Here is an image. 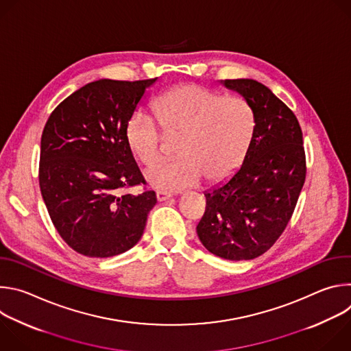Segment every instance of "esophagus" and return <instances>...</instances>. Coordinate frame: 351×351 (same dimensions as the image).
<instances>
[{"instance_id":"obj_1","label":"esophagus","mask_w":351,"mask_h":351,"mask_svg":"<svg viewBox=\"0 0 351 351\" xmlns=\"http://www.w3.org/2000/svg\"><path fill=\"white\" fill-rule=\"evenodd\" d=\"M172 197L171 193L164 191V190H157V199L158 202H165V199H169Z\"/></svg>"}]
</instances>
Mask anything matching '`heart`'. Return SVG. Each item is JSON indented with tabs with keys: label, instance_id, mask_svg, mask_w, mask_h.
I'll return each instance as SVG.
<instances>
[{
	"label": "heart",
	"instance_id": "heart-1",
	"mask_svg": "<svg viewBox=\"0 0 351 351\" xmlns=\"http://www.w3.org/2000/svg\"><path fill=\"white\" fill-rule=\"evenodd\" d=\"M156 114L136 111L126 125V141L145 167L162 154L164 133L180 134L178 158L161 161L145 172L160 190L178 191L203 178L221 182L243 162L256 130L253 107L241 97H225L199 84L178 86L162 94Z\"/></svg>",
	"mask_w": 351,
	"mask_h": 351
}]
</instances>
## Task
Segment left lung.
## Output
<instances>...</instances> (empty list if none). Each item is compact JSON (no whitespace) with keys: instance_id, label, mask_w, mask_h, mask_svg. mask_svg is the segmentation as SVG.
<instances>
[{"instance_id":"8db88e82","label":"left lung","mask_w":351,"mask_h":351,"mask_svg":"<svg viewBox=\"0 0 351 351\" xmlns=\"http://www.w3.org/2000/svg\"><path fill=\"white\" fill-rule=\"evenodd\" d=\"M253 107L256 130L241 168L206 191L197 234L210 253L230 261L263 256L286 229L306 182L303 132L293 111L263 83L228 79Z\"/></svg>"}]
</instances>
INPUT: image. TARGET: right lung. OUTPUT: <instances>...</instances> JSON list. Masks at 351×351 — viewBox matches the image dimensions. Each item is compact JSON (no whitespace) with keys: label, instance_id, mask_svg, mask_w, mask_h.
<instances>
[{"label":"right lung","instance_id":"right-lung-1","mask_svg":"<svg viewBox=\"0 0 351 351\" xmlns=\"http://www.w3.org/2000/svg\"><path fill=\"white\" fill-rule=\"evenodd\" d=\"M156 79H101L80 87L49 115L38 183L56 229L76 253L107 258L141 237L153 190L122 193L145 180L126 141V125Z\"/></svg>","mask_w":351,"mask_h":351}]
</instances>
